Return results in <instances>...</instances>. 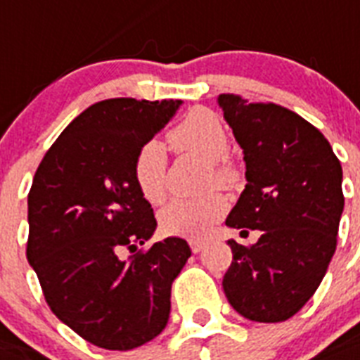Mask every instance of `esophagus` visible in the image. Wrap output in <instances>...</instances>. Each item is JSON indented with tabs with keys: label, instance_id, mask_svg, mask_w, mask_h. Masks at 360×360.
<instances>
[{
	"label": "esophagus",
	"instance_id": "esophagus-1",
	"mask_svg": "<svg viewBox=\"0 0 360 360\" xmlns=\"http://www.w3.org/2000/svg\"><path fill=\"white\" fill-rule=\"evenodd\" d=\"M205 246H207V242L200 240V238H192V240H190V250L194 251V253H200Z\"/></svg>",
	"mask_w": 360,
	"mask_h": 360
}]
</instances>
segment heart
Wrapping results in <instances>:
<instances>
[{
    "label": "heart",
    "instance_id": "b5f03b06",
    "mask_svg": "<svg viewBox=\"0 0 360 360\" xmlns=\"http://www.w3.org/2000/svg\"><path fill=\"white\" fill-rule=\"evenodd\" d=\"M177 153H192L209 160V183L231 188L238 181V168L229 159V134L218 114L203 107L188 110L166 134ZM166 151L159 142H146L134 157L133 174L140 192L151 203L162 201L166 194ZM227 209L220 194L201 198H174L160 210V226L172 235L200 238L205 236Z\"/></svg>",
    "mask_w": 360,
    "mask_h": 360
}]
</instances>
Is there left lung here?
<instances>
[{
  "label": "left lung",
  "mask_w": 360,
  "mask_h": 360,
  "mask_svg": "<svg viewBox=\"0 0 360 360\" xmlns=\"http://www.w3.org/2000/svg\"><path fill=\"white\" fill-rule=\"evenodd\" d=\"M218 105L242 148L248 181L226 226L261 231L253 246L227 240L233 262L224 292L248 320L285 322L316 292L337 250L340 160L314 125L281 105L235 94H220Z\"/></svg>",
  "instance_id": "left-lung-1"
}]
</instances>
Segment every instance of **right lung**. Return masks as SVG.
Returning <instances> with one entry per match:
<instances>
[{
	"mask_svg": "<svg viewBox=\"0 0 360 360\" xmlns=\"http://www.w3.org/2000/svg\"><path fill=\"white\" fill-rule=\"evenodd\" d=\"M179 99H105L60 133L27 198V261L49 309L98 347L127 352L168 323L172 283L190 257L157 227L133 174L136 151L177 112ZM125 249L134 256L122 257Z\"/></svg>",
	"mask_w": 360,
	"mask_h": 360,
	"instance_id": "right-lung-1",
	"label": "right lung"
}]
</instances>
